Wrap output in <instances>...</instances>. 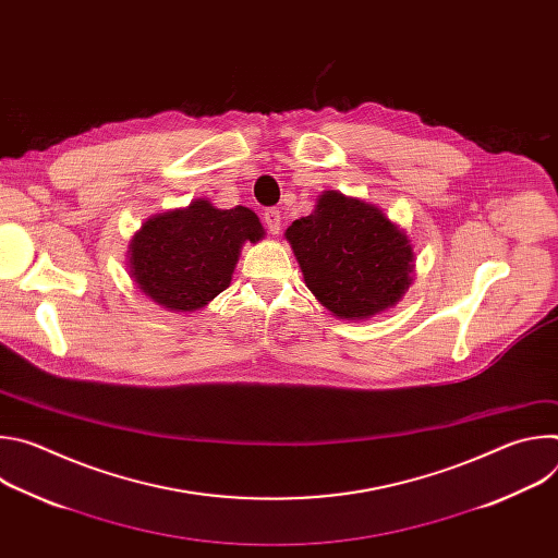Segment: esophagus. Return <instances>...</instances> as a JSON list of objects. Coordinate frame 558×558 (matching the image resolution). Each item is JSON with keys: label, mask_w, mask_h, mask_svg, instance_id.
Listing matches in <instances>:
<instances>
[{"label": "esophagus", "mask_w": 558, "mask_h": 558, "mask_svg": "<svg viewBox=\"0 0 558 558\" xmlns=\"http://www.w3.org/2000/svg\"><path fill=\"white\" fill-rule=\"evenodd\" d=\"M263 220H265V227L269 233H278L280 231V225H282V218H280V209L276 207H269L265 209L263 214Z\"/></svg>", "instance_id": "1"}]
</instances>
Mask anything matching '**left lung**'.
<instances>
[{"label":"left lung","mask_w":558,"mask_h":558,"mask_svg":"<svg viewBox=\"0 0 558 558\" xmlns=\"http://www.w3.org/2000/svg\"><path fill=\"white\" fill-rule=\"evenodd\" d=\"M284 235L306 287L338 317H371L411 284L409 238L375 205L327 192Z\"/></svg>","instance_id":"1"}]
</instances>
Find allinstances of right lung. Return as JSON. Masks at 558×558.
Wrapping results in <instances>:
<instances>
[{
  "mask_svg": "<svg viewBox=\"0 0 558 558\" xmlns=\"http://www.w3.org/2000/svg\"><path fill=\"white\" fill-rule=\"evenodd\" d=\"M263 235L252 209H216L209 201H194L141 227L130 245V274L154 302L196 311L229 287L243 243H258Z\"/></svg>",
  "mask_w": 558,
  "mask_h": 558,
  "instance_id": "right-lung-1",
  "label": "right lung"
}]
</instances>
